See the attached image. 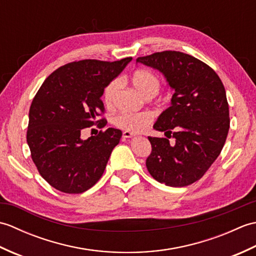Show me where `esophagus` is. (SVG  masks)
Instances as JSON below:
<instances>
[{
  "label": "esophagus",
  "instance_id": "obj_1",
  "mask_svg": "<svg viewBox=\"0 0 256 256\" xmlns=\"http://www.w3.org/2000/svg\"><path fill=\"white\" fill-rule=\"evenodd\" d=\"M134 136H136V134H135V133L128 132V131L123 132V138H134Z\"/></svg>",
  "mask_w": 256,
  "mask_h": 256
}]
</instances>
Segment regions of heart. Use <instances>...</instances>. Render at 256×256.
I'll return each instance as SVG.
<instances>
[{
  "label": "heart",
  "instance_id": "heart-1",
  "mask_svg": "<svg viewBox=\"0 0 256 256\" xmlns=\"http://www.w3.org/2000/svg\"><path fill=\"white\" fill-rule=\"evenodd\" d=\"M132 82L145 98H153L160 88V79L150 69H138L131 77ZM122 82L120 79H113L103 90V101L108 108H112L116 103L121 90ZM153 121V116L148 112L140 113H120L113 118V124L123 131L138 133L142 132Z\"/></svg>",
  "mask_w": 256,
  "mask_h": 256
}]
</instances>
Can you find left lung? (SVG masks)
I'll return each instance as SVG.
<instances>
[{"mask_svg":"<svg viewBox=\"0 0 256 256\" xmlns=\"http://www.w3.org/2000/svg\"><path fill=\"white\" fill-rule=\"evenodd\" d=\"M136 62L160 70L175 91L170 106L154 124L174 142L148 136L146 167L166 186H188L204 175L226 143L230 118L224 84L208 64L180 52H154Z\"/></svg>","mask_w":256,"mask_h":256,"instance_id":"obj_1","label":"left lung"}]
</instances>
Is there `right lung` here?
I'll use <instances>...</instances> for the list:
<instances>
[{"label":"right lung","instance_id":"obj_1","mask_svg":"<svg viewBox=\"0 0 256 256\" xmlns=\"http://www.w3.org/2000/svg\"><path fill=\"white\" fill-rule=\"evenodd\" d=\"M131 60L69 62L48 76L32 99L27 144L40 176L59 192H84L101 178L122 132L108 128L82 140L81 131L104 126L103 90Z\"/></svg>","mask_w":256,"mask_h":256}]
</instances>
